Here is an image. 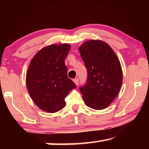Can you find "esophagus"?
I'll return each mask as SVG.
<instances>
[{
	"mask_svg": "<svg viewBox=\"0 0 149 149\" xmlns=\"http://www.w3.org/2000/svg\"><path fill=\"white\" fill-rule=\"evenodd\" d=\"M73 81H74V83L76 84L77 85H78L79 84V79L78 78H75L73 79Z\"/></svg>",
	"mask_w": 149,
	"mask_h": 149,
	"instance_id": "obj_1",
	"label": "esophagus"
}]
</instances>
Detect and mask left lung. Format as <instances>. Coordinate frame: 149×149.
Segmentation results:
<instances>
[{"label":"left lung","instance_id":"8db88e82","mask_svg":"<svg viewBox=\"0 0 149 149\" xmlns=\"http://www.w3.org/2000/svg\"><path fill=\"white\" fill-rule=\"evenodd\" d=\"M79 49L87 70V83L80 87L84 102L93 109H104L121 89V63L113 49L102 40H87Z\"/></svg>","mask_w":149,"mask_h":149}]
</instances>
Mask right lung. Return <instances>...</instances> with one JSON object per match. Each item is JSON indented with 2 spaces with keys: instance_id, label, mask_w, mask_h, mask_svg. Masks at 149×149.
I'll use <instances>...</instances> for the list:
<instances>
[{
  "instance_id": "add662e5",
  "label": "right lung",
  "mask_w": 149,
  "mask_h": 149,
  "mask_svg": "<svg viewBox=\"0 0 149 149\" xmlns=\"http://www.w3.org/2000/svg\"><path fill=\"white\" fill-rule=\"evenodd\" d=\"M68 43L45 47L32 59L26 72V87L37 107L47 113H56L66 106L64 99L74 83L68 77L65 59Z\"/></svg>"
}]
</instances>
